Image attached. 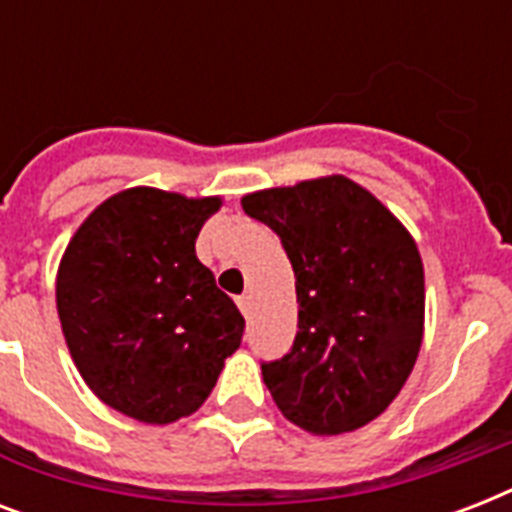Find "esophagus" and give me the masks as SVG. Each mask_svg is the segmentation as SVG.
I'll list each match as a JSON object with an SVG mask.
<instances>
[{"label":"esophagus","instance_id":"1","mask_svg":"<svg viewBox=\"0 0 512 512\" xmlns=\"http://www.w3.org/2000/svg\"><path fill=\"white\" fill-rule=\"evenodd\" d=\"M236 303H239V311L244 313V316H247V319H249V313H252V297L241 295L239 300H236Z\"/></svg>","mask_w":512,"mask_h":512}]
</instances>
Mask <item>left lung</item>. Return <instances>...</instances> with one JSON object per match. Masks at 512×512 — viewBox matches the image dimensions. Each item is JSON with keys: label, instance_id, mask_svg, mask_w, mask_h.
<instances>
[{"label": "left lung", "instance_id": "8db88e82", "mask_svg": "<svg viewBox=\"0 0 512 512\" xmlns=\"http://www.w3.org/2000/svg\"><path fill=\"white\" fill-rule=\"evenodd\" d=\"M281 239L297 335L263 380L289 422L337 436L372 422L404 388L422 342L425 273L406 228L342 175L241 199Z\"/></svg>", "mask_w": 512, "mask_h": 512}]
</instances>
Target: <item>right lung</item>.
I'll list each match as a JSON object with an SVG mask.
<instances>
[{
    "instance_id": "add662e5",
    "label": "right lung",
    "mask_w": 512,
    "mask_h": 512,
    "mask_svg": "<svg viewBox=\"0 0 512 512\" xmlns=\"http://www.w3.org/2000/svg\"><path fill=\"white\" fill-rule=\"evenodd\" d=\"M220 199L130 188L103 201L68 244L58 316L92 393L116 412L167 425L196 412L244 316L196 257Z\"/></svg>"
}]
</instances>
